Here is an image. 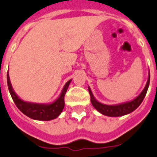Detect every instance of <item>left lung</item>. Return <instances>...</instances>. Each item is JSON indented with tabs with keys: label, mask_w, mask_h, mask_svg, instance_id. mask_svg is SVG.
<instances>
[{
	"label": "left lung",
	"mask_w": 157,
	"mask_h": 157,
	"mask_svg": "<svg viewBox=\"0 0 157 157\" xmlns=\"http://www.w3.org/2000/svg\"><path fill=\"white\" fill-rule=\"evenodd\" d=\"M149 81L150 73L148 74V81H147V83H146L144 90L137 97L132 99V101L120 103V104H117V105H105V104L99 102L94 96L90 88L88 86V90H89L90 95V101H91L93 106L98 111L99 113H101L103 115H105V116H108V117H121V116L128 114V113H132V111H134L141 104L144 97H145L147 90H148Z\"/></svg>",
	"instance_id": "1"
}]
</instances>
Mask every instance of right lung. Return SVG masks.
Returning a JSON list of instances; mask_svg holds the SVG:
<instances>
[{"mask_svg":"<svg viewBox=\"0 0 157 157\" xmlns=\"http://www.w3.org/2000/svg\"><path fill=\"white\" fill-rule=\"evenodd\" d=\"M71 82V79L69 80L64 85L59 97L53 102L48 103V104L29 102V101H25L20 98L18 95L15 93L14 90L12 86L11 82L9 79V71L7 74V82L9 93L11 94L12 98L17 108L29 117L38 121H51L59 116L64 108V104H65L64 96H65L66 92Z\"/></svg>","mask_w":157,"mask_h":157,"instance_id":"right-lung-1","label":"right lung"}]
</instances>
